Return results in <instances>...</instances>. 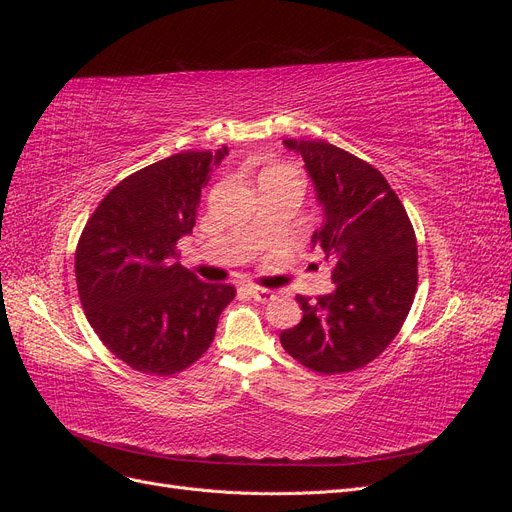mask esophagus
I'll return each mask as SVG.
<instances>
[{
	"label": "esophagus",
	"mask_w": 512,
	"mask_h": 512,
	"mask_svg": "<svg viewBox=\"0 0 512 512\" xmlns=\"http://www.w3.org/2000/svg\"><path fill=\"white\" fill-rule=\"evenodd\" d=\"M247 292H250L252 297H254L256 301H260V303H267V301H271V299L275 297V292H273V290H269V288H260V286H250V288H247Z\"/></svg>",
	"instance_id": "1"
}]
</instances>
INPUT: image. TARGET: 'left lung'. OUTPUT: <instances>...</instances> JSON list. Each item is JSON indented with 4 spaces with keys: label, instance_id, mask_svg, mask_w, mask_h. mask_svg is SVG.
I'll return each mask as SVG.
<instances>
[{
    "label": "left lung",
    "instance_id": "left-lung-1",
    "mask_svg": "<svg viewBox=\"0 0 512 512\" xmlns=\"http://www.w3.org/2000/svg\"><path fill=\"white\" fill-rule=\"evenodd\" d=\"M314 183L322 226L312 235L333 262L335 290L309 301L303 320L282 331L284 350L318 374H344L374 361L404 324L418 282L408 213L378 168L324 141H292Z\"/></svg>",
    "mask_w": 512,
    "mask_h": 512
}]
</instances>
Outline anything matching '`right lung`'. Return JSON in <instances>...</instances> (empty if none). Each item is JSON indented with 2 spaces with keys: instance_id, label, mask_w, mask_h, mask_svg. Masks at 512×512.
<instances>
[{
  "instance_id": "obj_1",
  "label": "right lung",
  "mask_w": 512,
  "mask_h": 512,
  "mask_svg": "<svg viewBox=\"0 0 512 512\" xmlns=\"http://www.w3.org/2000/svg\"><path fill=\"white\" fill-rule=\"evenodd\" d=\"M228 156L181 151L117 183L87 220L74 271L91 329L119 361L170 376L203 356L228 284H207L179 262L177 243L196 224L200 190Z\"/></svg>"
}]
</instances>
